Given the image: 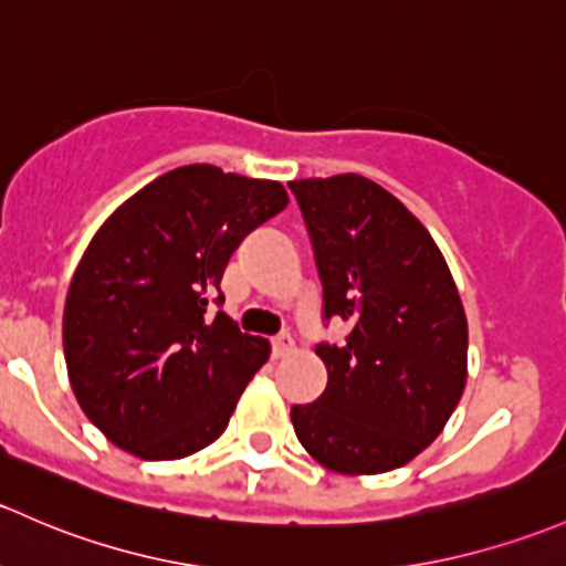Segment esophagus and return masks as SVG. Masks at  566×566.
<instances>
[{"mask_svg":"<svg viewBox=\"0 0 566 566\" xmlns=\"http://www.w3.org/2000/svg\"><path fill=\"white\" fill-rule=\"evenodd\" d=\"M293 353H295L293 336H290V333H279V336L273 338V358L284 360V358H290Z\"/></svg>","mask_w":566,"mask_h":566,"instance_id":"obj_1","label":"esophagus"}]
</instances>
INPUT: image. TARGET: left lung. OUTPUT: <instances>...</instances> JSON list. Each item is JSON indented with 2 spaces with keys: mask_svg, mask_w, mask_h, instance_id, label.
Wrapping results in <instances>:
<instances>
[{
  "mask_svg": "<svg viewBox=\"0 0 566 566\" xmlns=\"http://www.w3.org/2000/svg\"><path fill=\"white\" fill-rule=\"evenodd\" d=\"M314 243L328 385L290 418L306 453L338 474H382L420 455L467 388L469 328L437 241L388 189L358 174L290 181Z\"/></svg>",
  "mask_w": 566,
  "mask_h": 566,
  "instance_id": "obj_1",
  "label": "left lung"
}]
</instances>
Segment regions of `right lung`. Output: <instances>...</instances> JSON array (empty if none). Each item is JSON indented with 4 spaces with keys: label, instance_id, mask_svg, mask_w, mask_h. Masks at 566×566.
I'll return each instance as SVG.
<instances>
[{
    "label": "right lung",
    "instance_id": "right-lung-1",
    "mask_svg": "<svg viewBox=\"0 0 566 566\" xmlns=\"http://www.w3.org/2000/svg\"><path fill=\"white\" fill-rule=\"evenodd\" d=\"M290 203L268 178L184 165L124 200L83 252L64 303L67 377L83 415L143 461H176L228 428L271 355L224 312L238 243Z\"/></svg>",
    "mask_w": 566,
    "mask_h": 566
}]
</instances>
